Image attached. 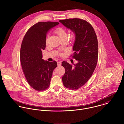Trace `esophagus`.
<instances>
[{
  "label": "esophagus",
  "mask_w": 124,
  "mask_h": 124,
  "mask_svg": "<svg viewBox=\"0 0 124 124\" xmlns=\"http://www.w3.org/2000/svg\"><path fill=\"white\" fill-rule=\"evenodd\" d=\"M58 66H61V62H57Z\"/></svg>",
  "instance_id": "34e87169"
}]
</instances>
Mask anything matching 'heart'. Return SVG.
I'll return each instance as SVG.
<instances>
[{"label": "heart", "instance_id": "1", "mask_svg": "<svg viewBox=\"0 0 124 124\" xmlns=\"http://www.w3.org/2000/svg\"><path fill=\"white\" fill-rule=\"evenodd\" d=\"M55 33L60 37V38L62 40L63 39H67L68 38V32L66 29L63 28L59 27L56 29ZM76 35L74 32H72L71 34V39H74L75 38ZM48 38L46 39V42H47Z\"/></svg>", "mask_w": 124, "mask_h": 124}]
</instances>
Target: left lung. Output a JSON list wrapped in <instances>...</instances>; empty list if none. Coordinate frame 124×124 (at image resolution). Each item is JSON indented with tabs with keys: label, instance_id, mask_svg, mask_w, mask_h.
<instances>
[{
	"label": "left lung",
	"instance_id": "8db88e82",
	"mask_svg": "<svg viewBox=\"0 0 124 124\" xmlns=\"http://www.w3.org/2000/svg\"><path fill=\"white\" fill-rule=\"evenodd\" d=\"M59 22L76 35L72 57L77 62L72 66L63 61L62 65L65 69L62 77L64 86L77 90L86 83L96 66L98 57L97 36L92 26L85 20L74 18Z\"/></svg>",
	"mask_w": 124,
	"mask_h": 124
}]
</instances>
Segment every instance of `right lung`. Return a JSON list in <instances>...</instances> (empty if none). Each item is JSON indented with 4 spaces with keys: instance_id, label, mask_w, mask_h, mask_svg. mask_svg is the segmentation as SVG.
<instances>
[{
    "instance_id": "add662e5",
    "label": "right lung",
    "mask_w": 124,
    "mask_h": 124,
    "mask_svg": "<svg viewBox=\"0 0 124 124\" xmlns=\"http://www.w3.org/2000/svg\"><path fill=\"white\" fill-rule=\"evenodd\" d=\"M57 22H39L31 27L23 39L20 53L22 68L28 84L34 89L42 91L49 87L56 62L45 61L42 50L46 47L47 32L58 25Z\"/></svg>"
}]
</instances>
